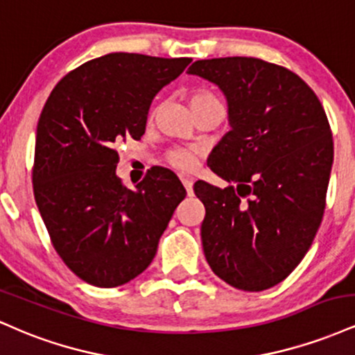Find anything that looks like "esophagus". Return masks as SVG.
I'll return each mask as SVG.
<instances>
[{"label":"esophagus","instance_id":"obj_1","mask_svg":"<svg viewBox=\"0 0 355 355\" xmlns=\"http://www.w3.org/2000/svg\"><path fill=\"white\" fill-rule=\"evenodd\" d=\"M182 183H183V187H185L187 193H189V195L193 193V182H191L190 178H185V177H183V178H182Z\"/></svg>","mask_w":355,"mask_h":355}]
</instances>
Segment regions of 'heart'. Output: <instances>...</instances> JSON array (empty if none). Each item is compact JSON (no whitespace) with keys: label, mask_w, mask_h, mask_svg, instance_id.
I'll use <instances>...</instances> for the list:
<instances>
[{"label":"heart","mask_w":355,"mask_h":355,"mask_svg":"<svg viewBox=\"0 0 355 355\" xmlns=\"http://www.w3.org/2000/svg\"><path fill=\"white\" fill-rule=\"evenodd\" d=\"M215 100L217 98L209 92H195L190 98V105L195 107V105L207 103V101ZM168 162L178 170H190L195 164V152L190 148H173L172 152L168 153Z\"/></svg>","instance_id":"1"}]
</instances>
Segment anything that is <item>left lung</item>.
Masks as SVG:
<instances>
[{
    "mask_svg": "<svg viewBox=\"0 0 355 355\" xmlns=\"http://www.w3.org/2000/svg\"><path fill=\"white\" fill-rule=\"evenodd\" d=\"M187 73L222 89L232 126L207 162L230 185H193L205 205V259L232 287L266 291L299 266L324 217L334 162L327 115L299 75L268 61L198 60Z\"/></svg>",
    "mask_w": 355,
    "mask_h": 355,
    "instance_id": "1",
    "label": "left lung"
}]
</instances>
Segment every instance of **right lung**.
Wrapping results in <instances>:
<instances>
[{
    "mask_svg": "<svg viewBox=\"0 0 355 355\" xmlns=\"http://www.w3.org/2000/svg\"><path fill=\"white\" fill-rule=\"evenodd\" d=\"M190 61L110 53L63 76L44 103L35 200L55 250L85 282L108 288L140 275L185 198L177 175L162 166L126 189L115 144L140 140L153 96Z\"/></svg>",
    "mask_w": 355,
    "mask_h": 355,
    "instance_id": "right-lung-1",
    "label": "right lung"
}]
</instances>
